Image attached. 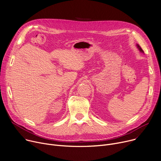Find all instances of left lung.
I'll list each match as a JSON object with an SVG mask.
<instances>
[{
	"label": "left lung",
	"mask_w": 161,
	"mask_h": 161,
	"mask_svg": "<svg viewBox=\"0 0 161 161\" xmlns=\"http://www.w3.org/2000/svg\"><path fill=\"white\" fill-rule=\"evenodd\" d=\"M136 46H137V48L139 49V50L140 51V52H141V53H144V52H143V50L142 49V48L140 47V46L137 44H136Z\"/></svg>",
	"instance_id": "8db88e82"
}]
</instances>
